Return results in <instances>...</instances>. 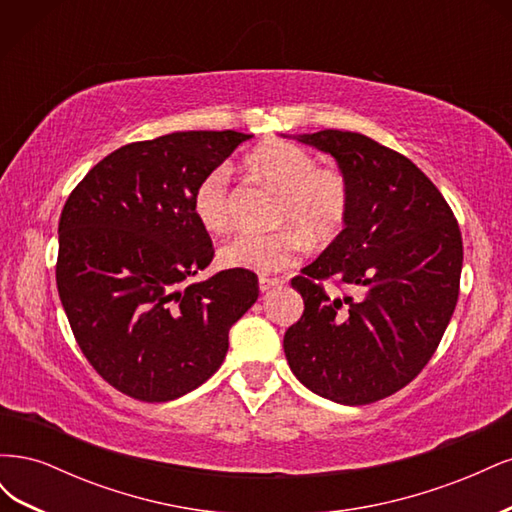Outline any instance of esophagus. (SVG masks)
Wrapping results in <instances>:
<instances>
[{
    "label": "esophagus",
    "mask_w": 512,
    "mask_h": 512,
    "mask_svg": "<svg viewBox=\"0 0 512 512\" xmlns=\"http://www.w3.org/2000/svg\"><path fill=\"white\" fill-rule=\"evenodd\" d=\"M280 284H284V280H280V277H267V275H262L260 280H258L260 292H267V290H271V288H275V286H280Z\"/></svg>",
    "instance_id": "obj_1"
}]
</instances>
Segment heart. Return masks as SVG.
I'll use <instances>...</instances> for the list:
<instances>
[{
	"instance_id": "1",
	"label": "heart",
	"mask_w": 512,
	"mask_h": 512,
	"mask_svg": "<svg viewBox=\"0 0 512 512\" xmlns=\"http://www.w3.org/2000/svg\"><path fill=\"white\" fill-rule=\"evenodd\" d=\"M245 164L280 192L275 224L290 228L243 230L228 239L220 247V262L226 269L277 273L301 254V235L312 243H329L342 232L350 211V183L337 168H322L307 149L277 138L260 143ZM192 211L209 232H222L228 226L230 198L224 168H215L198 181Z\"/></svg>"
}]
</instances>
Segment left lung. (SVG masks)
<instances>
[{
    "instance_id": "8db88e82",
    "label": "left lung",
    "mask_w": 512,
    "mask_h": 512,
    "mask_svg": "<svg viewBox=\"0 0 512 512\" xmlns=\"http://www.w3.org/2000/svg\"><path fill=\"white\" fill-rule=\"evenodd\" d=\"M297 141L331 153L350 183L344 230L292 277L305 309L284 335L309 391L365 406L412 382L436 352L459 297L461 232L440 190L406 156L359 132ZM349 288L331 298L321 282Z\"/></svg>"
}]
</instances>
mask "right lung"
I'll return each mask as SVG.
<instances>
[{
  "label": "right lung",
  "mask_w": 512,
  "mask_h": 512,
  "mask_svg": "<svg viewBox=\"0 0 512 512\" xmlns=\"http://www.w3.org/2000/svg\"><path fill=\"white\" fill-rule=\"evenodd\" d=\"M252 134L173 132L123 145L68 196L59 218L57 290L85 359L123 395L149 404L209 380L228 331L258 299L252 271L209 267L213 245L192 196Z\"/></svg>",
  "instance_id": "1"
}]
</instances>
